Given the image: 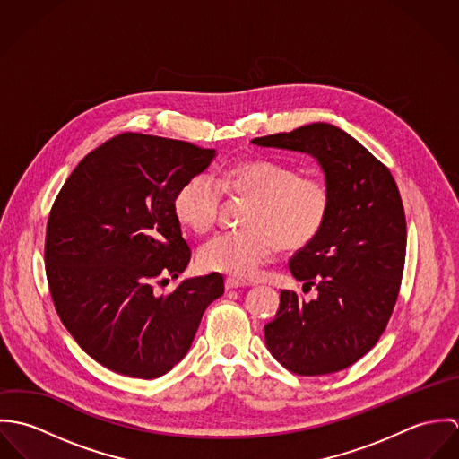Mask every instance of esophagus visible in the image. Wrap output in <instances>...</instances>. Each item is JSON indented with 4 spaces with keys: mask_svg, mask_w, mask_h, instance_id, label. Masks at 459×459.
Segmentation results:
<instances>
[{
    "mask_svg": "<svg viewBox=\"0 0 459 459\" xmlns=\"http://www.w3.org/2000/svg\"><path fill=\"white\" fill-rule=\"evenodd\" d=\"M242 286H244V282H242V281H237V279H231V277H228V279L224 281V288H226V290L242 288Z\"/></svg>",
    "mask_w": 459,
    "mask_h": 459,
    "instance_id": "34e87169",
    "label": "esophagus"
}]
</instances>
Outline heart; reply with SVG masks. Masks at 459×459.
Here are the masks:
<instances>
[{
  "mask_svg": "<svg viewBox=\"0 0 459 459\" xmlns=\"http://www.w3.org/2000/svg\"><path fill=\"white\" fill-rule=\"evenodd\" d=\"M222 191L251 199L244 230L221 233L203 246L199 263L204 270L231 279H253L275 253L309 246L327 222L332 196L327 184L311 175L272 160H242L221 171L187 178L173 197L177 219L196 233L210 231L219 217Z\"/></svg>",
  "mask_w": 459,
  "mask_h": 459,
  "instance_id": "b5f03b06",
  "label": "heart"
}]
</instances>
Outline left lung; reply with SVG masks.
Segmentation results:
<instances>
[{
    "label": "left lung",
    "instance_id": "8db88e82",
    "mask_svg": "<svg viewBox=\"0 0 459 459\" xmlns=\"http://www.w3.org/2000/svg\"><path fill=\"white\" fill-rule=\"evenodd\" d=\"M316 159L332 204L322 233L290 262L315 300L281 291L264 325L270 353L304 377L337 373L378 341L393 315L406 253V221L391 171L357 139L316 122L251 141Z\"/></svg>",
    "mask_w": 459,
    "mask_h": 459
}]
</instances>
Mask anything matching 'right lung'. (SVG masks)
I'll use <instances>...</instances> for the list:
<instances>
[{
    "label": "right lung",
    "mask_w": 459,
    "mask_h": 459,
    "mask_svg": "<svg viewBox=\"0 0 459 459\" xmlns=\"http://www.w3.org/2000/svg\"><path fill=\"white\" fill-rule=\"evenodd\" d=\"M215 159L213 148L126 132L88 153L48 221L46 273L66 330L104 368L134 378L166 375L189 351L221 273L155 282L191 262L173 197Z\"/></svg>",
    "instance_id": "right-lung-1"
}]
</instances>
